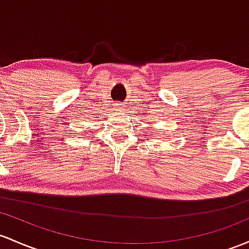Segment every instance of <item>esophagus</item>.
<instances>
[{
	"label": "esophagus",
	"instance_id": "esophagus-1",
	"mask_svg": "<svg viewBox=\"0 0 249 249\" xmlns=\"http://www.w3.org/2000/svg\"><path fill=\"white\" fill-rule=\"evenodd\" d=\"M114 108H116V110H118V111L122 112L123 110H124V106H123V104L117 103V104H114Z\"/></svg>",
	"mask_w": 249,
	"mask_h": 249
}]
</instances>
